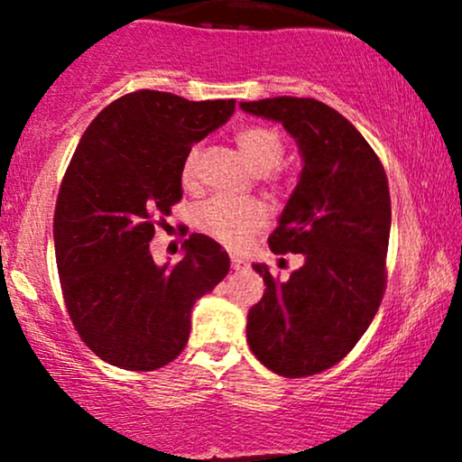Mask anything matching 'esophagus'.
Listing matches in <instances>:
<instances>
[{
    "label": "esophagus",
    "mask_w": 462,
    "mask_h": 462,
    "mask_svg": "<svg viewBox=\"0 0 462 462\" xmlns=\"http://www.w3.org/2000/svg\"><path fill=\"white\" fill-rule=\"evenodd\" d=\"M230 263H232V269H235V272H245V269L249 267L245 258L236 256V254H235V256H230Z\"/></svg>",
    "instance_id": "34e87169"
}]
</instances>
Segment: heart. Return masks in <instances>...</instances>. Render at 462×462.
Masks as SVG:
<instances>
[{"label": "heart", "instance_id": "b5f03b06", "mask_svg": "<svg viewBox=\"0 0 462 462\" xmlns=\"http://www.w3.org/2000/svg\"><path fill=\"white\" fill-rule=\"evenodd\" d=\"M236 145L258 173H269L284 156V143L278 132L263 125H252L238 132ZM198 164L199 147H193L182 164V182L187 187L198 178ZM267 219V208L258 199H232L226 195L206 199L195 210V226L227 247L245 245L247 238L263 230Z\"/></svg>", "mask_w": 462, "mask_h": 462}]
</instances>
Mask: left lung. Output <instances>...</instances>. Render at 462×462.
I'll list each match as a JSON object with an SVG mask.
<instances>
[{
  "mask_svg": "<svg viewBox=\"0 0 462 462\" xmlns=\"http://www.w3.org/2000/svg\"><path fill=\"white\" fill-rule=\"evenodd\" d=\"M282 124L300 147L301 173L269 236L275 254L304 264L275 282L267 264L254 272L264 293L247 312V346L284 378L321 374L352 352L386 286L391 198L383 162L341 113L310 97L238 104Z\"/></svg>",
  "mask_w": 462,
  "mask_h": 462,
  "instance_id": "8db88e82",
  "label": "left lung"
}]
</instances>
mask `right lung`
I'll return each mask as SVG.
<instances>
[{
  "label": "right lung",
  "mask_w": 462,
  "mask_h": 462,
  "mask_svg": "<svg viewBox=\"0 0 462 462\" xmlns=\"http://www.w3.org/2000/svg\"><path fill=\"white\" fill-rule=\"evenodd\" d=\"M232 115L235 99L136 91L106 106L78 143L56 201V263L78 334L115 367L153 371L178 358L195 301L230 269L206 235H190L182 261L162 267L150 241L156 217L182 198L193 143Z\"/></svg>",
  "instance_id": "1"
}]
</instances>
